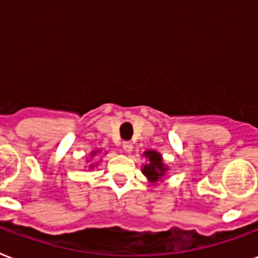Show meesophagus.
<instances>
[{
  "mask_svg": "<svg viewBox=\"0 0 258 258\" xmlns=\"http://www.w3.org/2000/svg\"><path fill=\"white\" fill-rule=\"evenodd\" d=\"M123 150H124L125 153H131V151H133V143L131 142L123 143Z\"/></svg>",
  "mask_w": 258,
  "mask_h": 258,
  "instance_id": "34e87169",
  "label": "esophagus"
}]
</instances>
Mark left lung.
I'll return each mask as SVG.
<instances>
[{"label": "left lung", "instance_id": "8db88e82", "mask_svg": "<svg viewBox=\"0 0 258 258\" xmlns=\"http://www.w3.org/2000/svg\"><path fill=\"white\" fill-rule=\"evenodd\" d=\"M143 157L146 158L147 162L142 165V173L149 182L157 185L158 182L164 181V177L168 174L169 168L164 162L161 153L155 150H146L143 153Z\"/></svg>", "mask_w": 258, "mask_h": 258}]
</instances>
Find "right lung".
<instances>
[{"mask_svg":"<svg viewBox=\"0 0 258 258\" xmlns=\"http://www.w3.org/2000/svg\"><path fill=\"white\" fill-rule=\"evenodd\" d=\"M98 154H101V150H100V149H97V150L90 151V153H89L90 157L88 158V160H86V162H89L90 160H96V158L98 157ZM104 154H107V153H104ZM97 165H98V162H92V161H90V164H89V166H88V168L93 169L94 166H97Z\"/></svg>","mask_w":258,"mask_h":258,"instance_id":"add662e5","label":"right lung"}]
</instances>
